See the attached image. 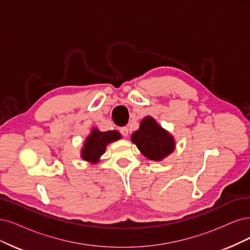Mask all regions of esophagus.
Here are the masks:
<instances>
[{"mask_svg":"<svg viewBox=\"0 0 250 250\" xmlns=\"http://www.w3.org/2000/svg\"><path fill=\"white\" fill-rule=\"evenodd\" d=\"M119 133L122 134L124 137H127V135H128V128L126 126H124L122 128H119Z\"/></svg>","mask_w":250,"mask_h":250,"instance_id":"1","label":"esophagus"}]
</instances>
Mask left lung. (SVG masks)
I'll return each instance as SVG.
<instances>
[{
    "mask_svg": "<svg viewBox=\"0 0 250 250\" xmlns=\"http://www.w3.org/2000/svg\"><path fill=\"white\" fill-rule=\"evenodd\" d=\"M132 141L151 161L163 160L175 147L173 137L151 117H145L142 120L139 130L132 135Z\"/></svg>",
    "mask_w": 250,
    "mask_h": 250,
    "instance_id": "1",
    "label": "left lung"
}]
</instances>
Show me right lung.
I'll return each mask as SVG.
<instances>
[{"instance_id": "obj_1", "label": "right lung", "mask_w": 250, "mask_h": 250, "mask_svg": "<svg viewBox=\"0 0 250 250\" xmlns=\"http://www.w3.org/2000/svg\"><path fill=\"white\" fill-rule=\"evenodd\" d=\"M120 134L117 131L100 132L96 128L92 130V133L86 138L84 147H83L81 155L83 160L97 163L100 156L105 152L108 143L118 140Z\"/></svg>"}]
</instances>
